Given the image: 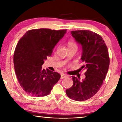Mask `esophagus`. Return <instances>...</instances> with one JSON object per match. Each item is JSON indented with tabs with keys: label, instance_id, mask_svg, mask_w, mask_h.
Here are the masks:
<instances>
[{
	"label": "esophagus",
	"instance_id": "1",
	"mask_svg": "<svg viewBox=\"0 0 122 122\" xmlns=\"http://www.w3.org/2000/svg\"><path fill=\"white\" fill-rule=\"evenodd\" d=\"M66 76H66L65 74H62L61 75V79H63V78H66Z\"/></svg>",
	"mask_w": 122,
	"mask_h": 122
}]
</instances>
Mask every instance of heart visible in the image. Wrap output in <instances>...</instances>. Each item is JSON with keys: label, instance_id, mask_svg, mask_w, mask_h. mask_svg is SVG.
Segmentation results:
<instances>
[{"label": "heart", "instance_id": "b5f03b06", "mask_svg": "<svg viewBox=\"0 0 122 122\" xmlns=\"http://www.w3.org/2000/svg\"><path fill=\"white\" fill-rule=\"evenodd\" d=\"M68 46L69 48H77V45L76 44L74 41H69L68 43Z\"/></svg>", "mask_w": 122, "mask_h": 122}]
</instances>
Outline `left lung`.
I'll return each mask as SVG.
<instances>
[{"mask_svg": "<svg viewBox=\"0 0 122 122\" xmlns=\"http://www.w3.org/2000/svg\"><path fill=\"white\" fill-rule=\"evenodd\" d=\"M71 34L82 46L81 59L84 65L81 69L86 71L85 78L80 81L71 76L73 85L66 92L72 100L83 101L100 89L108 71L110 58L106 43L99 34L88 30H72Z\"/></svg>", "mask_w": 122, "mask_h": 122, "instance_id": "left-lung-1", "label": "left lung"}]
</instances>
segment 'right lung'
<instances>
[{
	"mask_svg": "<svg viewBox=\"0 0 122 122\" xmlns=\"http://www.w3.org/2000/svg\"><path fill=\"white\" fill-rule=\"evenodd\" d=\"M66 31L48 28L30 30L18 41L13 56L14 70L20 86L29 95H48L60 78V74L42 69L41 66Z\"/></svg>",
	"mask_w": 122,
	"mask_h": 122,
	"instance_id": "add662e5",
	"label": "right lung"
}]
</instances>
